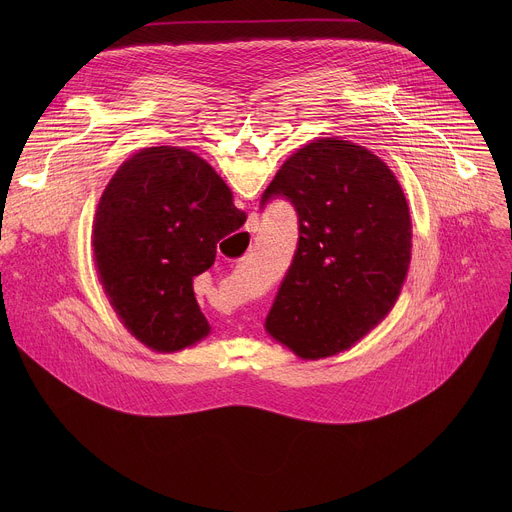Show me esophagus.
<instances>
[{"label": "esophagus", "instance_id": "obj_1", "mask_svg": "<svg viewBox=\"0 0 512 512\" xmlns=\"http://www.w3.org/2000/svg\"><path fill=\"white\" fill-rule=\"evenodd\" d=\"M251 229H253V227H251ZM253 231H255V229H253Z\"/></svg>", "mask_w": 512, "mask_h": 512}]
</instances>
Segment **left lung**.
Returning a JSON list of instances; mask_svg holds the SVG:
<instances>
[{
    "instance_id": "8db88e82",
    "label": "left lung",
    "mask_w": 512,
    "mask_h": 512,
    "mask_svg": "<svg viewBox=\"0 0 512 512\" xmlns=\"http://www.w3.org/2000/svg\"><path fill=\"white\" fill-rule=\"evenodd\" d=\"M298 212V249L265 330L306 360L348 350L395 306L411 261V216L401 184L373 152L338 137L291 154L261 206Z\"/></svg>"
}]
</instances>
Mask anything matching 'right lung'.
<instances>
[{
  "instance_id": "1",
  "label": "right lung",
  "mask_w": 512,
  "mask_h": 512,
  "mask_svg": "<svg viewBox=\"0 0 512 512\" xmlns=\"http://www.w3.org/2000/svg\"><path fill=\"white\" fill-rule=\"evenodd\" d=\"M245 221L231 188L194 152L158 145L123 162L93 223L97 273L123 326L158 352L208 336L192 279Z\"/></svg>"
}]
</instances>
